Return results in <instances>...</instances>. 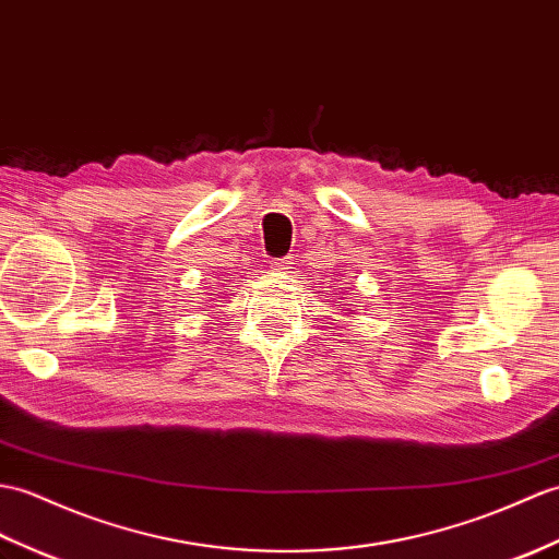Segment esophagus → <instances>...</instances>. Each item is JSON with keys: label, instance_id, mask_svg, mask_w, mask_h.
I'll return each mask as SVG.
<instances>
[{"label": "esophagus", "instance_id": "34e87169", "mask_svg": "<svg viewBox=\"0 0 559 559\" xmlns=\"http://www.w3.org/2000/svg\"><path fill=\"white\" fill-rule=\"evenodd\" d=\"M271 264H274V269L281 271V274H285V271L293 269V266H290L293 259H290V257H281V259H274V262H271Z\"/></svg>", "mask_w": 559, "mask_h": 559}]
</instances>
